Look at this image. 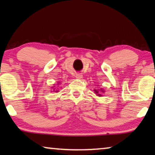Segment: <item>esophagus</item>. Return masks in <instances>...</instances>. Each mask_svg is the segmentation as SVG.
Listing matches in <instances>:
<instances>
[{"label": "esophagus", "instance_id": "34e87169", "mask_svg": "<svg viewBox=\"0 0 155 155\" xmlns=\"http://www.w3.org/2000/svg\"><path fill=\"white\" fill-rule=\"evenodd\" d=\"M75 78H77V79H82V78H83V75H82V73H77L75 75Z\"/></svg>", "mask_w": 155, "mask_h": 155}]
</instances>
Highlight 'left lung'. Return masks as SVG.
Segmentation results:
<instances>
[{
  "label": "left lung",
  "instance_id": "1",
  "mask_svg": "<svg viewBox=\"0 0 155 155\" xmlns=\"http://www.w3.org/2000/svg\"><path fill=\"white\" fill-rule=\"evenodd\" d=\"M94 91H95V94H96L97 96H102V95L99 94V89H94ZM100 91H101L102 93H104V90L103 89H100Z\"/></svg>",
  "mask_w": 155,
  "mask_h": 155
}]
</instances>
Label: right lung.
I'll return each instance as SVG.
<instances>
[{
  "instance_id": "obj_1",
  "label": "right lung",
  "mask_w": 155,
  "mask_h": 155,
  "mask_svg": "<svg viewBox=\"0 0 155 155\" xmlns=\"http://www.w3.org/2000/svg\"><path fill=\"white\" fill-rule=\"evenodd\" d=\"M54 90H55V89H53V91H55V92H58L59 91H58V90H56V91H54Z\"/></svg>"
}]
</instances>
